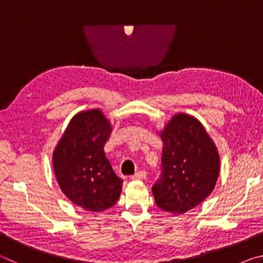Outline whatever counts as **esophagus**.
<instances>
[{"label": "esophagus", "mask_w": 263, "mask_h": 263, "mask_svg": "<svg viewBox=\"0 0 263 263\" xmlns=\"http://www.w3.org/2000/svg\"><path fill=\"white\" fill-rule=\"evenodd\" d=\"M146 176H147V173H146L145 171H139L137 172L135 175L131 176L132 180H144L146 179Z\"/></svg>", "instance_id": "34e87169"}]
</instances>
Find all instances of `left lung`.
Listing matches in <instances>:
<instances>
[{
  "label": "left lung",
  "mask_w": 263,
  "mask_h": 263,
  "mask_svg": "<svg viewBox=\"0 0 263 263\" xmlns=\"http://www.w3.org/2000/svg\"><path fill=\"white\" fill-rule=\"evenodd\" d=\"M162 140V177L152 188L157 205L182 215L201 204L215 189L220 173L218 148L194 116L173 115L158 131Z\"/></svg>",
  "instance_id": "8db88e82"
}]
</instances>
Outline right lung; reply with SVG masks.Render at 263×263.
Instances as JSON below:
<instances>
[{"label": "right lung", "mask_w": 263, "mask_h": 263, "mask_svg": "<svg viewBox=\"0 0 263 263\" xmlns=\"http://www.w3.org/2000/svg\"><path fill=\"white\" fill-rule=\"evenodd\" d=\"M111 132V122L101 109L80 111L53 149V171L61 191L89 212L108 210L122 193L123 180L116 176L103 149Z\"/></svg>", "instance_id": "add662e5"}]
</instances>
